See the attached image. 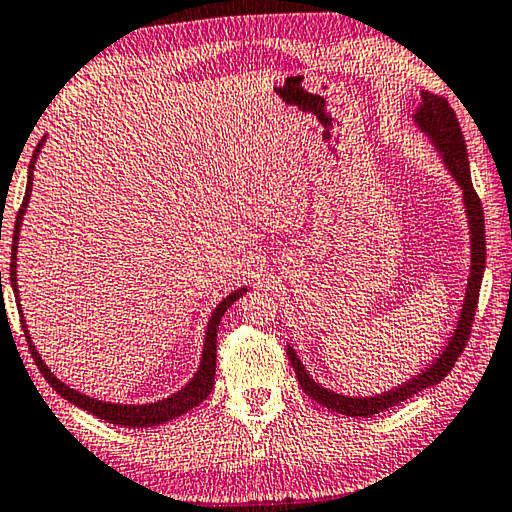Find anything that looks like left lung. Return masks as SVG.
Wrapping results in <instances>:
<instances>
[{"mask_svg": "<svg viewBox=\"0 0 512 512\" xmlns=\"http://www.w3.org/2000/svg\"><path fill=\"white\" fill-rule=\"evenodd\" d=\"M412 122L423 136L430 140L432 147H435L441 165L457 182L461 189V202H464L466 211V225H468V238H470V265H468V283L464 292V301H461V310L457 316L455 330L448 334V341L443 345V350L432 359L426 368L419 370L412 379H406L394 388L370 394V397H350V394L334 392L325 388L318 381L310 370L305 368L301 356L296 354L292 345H287V356L292 361V368L296 372V379L301 383V388L310 394V397L325 406L327 410L345 414V417H372L376 412H383L392 406H397L401 401H408L414 394L423 392L432 385H439L443 381L455 363L459 354L464 352L468 343L472 318H475L477 310V298L481 281H484V269H486V229H484V207H481L479 196L475 187H472L470 178V165H468V151H466V140L461 127L457 122L455 111L450 109V104L437 98L428 91H421V100L414 106Z\"/></svg>", "mask_w": 512, "mask_h": 512, "instance_id": "obj_1", "label": "left lung"}]
</instances>
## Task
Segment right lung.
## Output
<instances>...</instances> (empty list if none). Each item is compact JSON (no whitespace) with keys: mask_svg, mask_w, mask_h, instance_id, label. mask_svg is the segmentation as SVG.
Returning a JSON list of instances; mask_svg holds the SVG:
<instances>
[{"mask_svg":"<svg viewBox=\"0 0 512 512\" xmlns=\"http://www.w3.org/2000/svg\"><path fill=\"white\" fill-rule=\"evenodd\" d=\"M46 138H42V142L37 144L35 151H33V160L31 165H28V180H26V194H24V202L22 207L17 211V218H15V229H13V256H11V285H13V292H15V301H17V310H19V318H22V327H24V334H26V341H28V350H31L35 365L40 368V372L44 374V379L51 383V388L64 397L73 406H77L80 410H86L93 417L104 419L113 423V426H122V428H153V426H160V423H167L171 419L180 417V414L189 412L191 408H196L198 403L205 401L209 397L211 388H214V381H216V343H218V325H220V318L225 316L227 307L234 305L240 296L247 294V285L238 287L231 292L229 296H225L223 301L216 305V310L211 312L207 327H205V341H202V356H200V363H198V370L194 372V376L182 385L178 392L169 394V397L160 399V401H153V403H111V401H102V399H93L89 394H84L80 390H73L71 385L62 383L57 376L51 372V368L44 363L42 354L37 352V347L31 339V332H28V325H26V318H24V310L22 305H19V287H17V245H19V231H22V220L26 214V207L28 202H31V191H33V171H35V162L37 156H40V151L44 147Z\"/></svg>","mask_w":512,"mask_h":512,"instance_id":"1","label":"right lung"}]
</instances>
